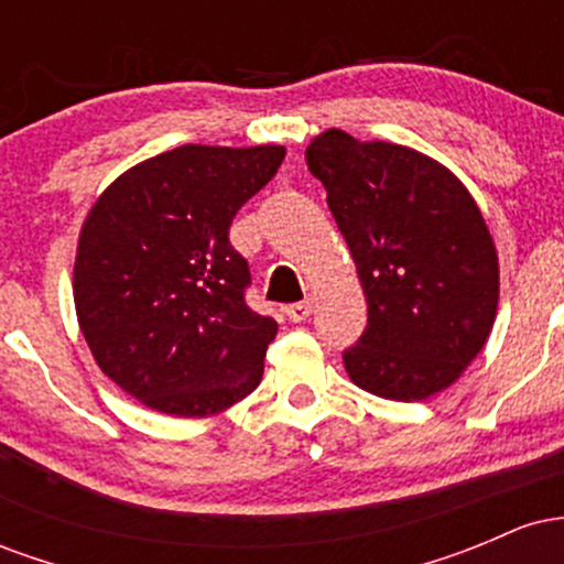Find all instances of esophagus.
<instances>
[{
    "label": "esophagus",
    "instance_id": "obj_1",
    "mask_svg": "<svg viewBox=\"0 0 564 564\" xmlns=\"http://www.w3.org/2000/svg\"><path fill=\"white\" fill-rule=\"evenodd\" d=\"M310 313H313V302L310 300H302V302H294V304H289L286 307V315L291 321H307L310 318Z\"/></svg>",
    "mask_w": 564,
    "mask_h": 564
}]
</instances>
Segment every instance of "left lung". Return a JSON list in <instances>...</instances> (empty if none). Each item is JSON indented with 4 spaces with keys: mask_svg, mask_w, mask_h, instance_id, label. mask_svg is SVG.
Returning a JSON list of instances; mask_svg holds the SVG:
<instances>
[{
    "mask_svg": "<svg viewBox=\"0 0 564 564\" xmlns=\"http://www.w3.org/2000/svg\"><path fill=\"white\" fill-rule=\"evenodd\" d=\"M304 159L368 302L366 332L341 355L349 379L403 403L448 390L498 310V254L480 206L440 161L394 142L326 129Z\"/></svg>",
    "mask_w": 564,
    "mask_h": 564,
    "instance_id": "obj_1",
    "label": "left lung"
}]
</instances>
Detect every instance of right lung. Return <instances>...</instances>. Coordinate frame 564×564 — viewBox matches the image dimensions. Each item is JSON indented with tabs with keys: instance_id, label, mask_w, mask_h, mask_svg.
Returning a JSON list of instances; mask_svg holds the SVG:
<instances>
[{
	"instance_id": "1",
	"label": "right lung",
	"mask_w": 564,
	"mask_h": 564,
	"mask_svg": "<svg viewBox=\"0 0 564 564\" xmlns=\"http://www.w3.org/2000/svg\"><path fill=\"white\" fill-rule=\"evenodd\" d=\"M283 145H180L113 180L84 219L74 304L95 364L142 405L200 419L254 392L278 323L246 304L236 212Z\"/></svg>"
}]
</instances>
